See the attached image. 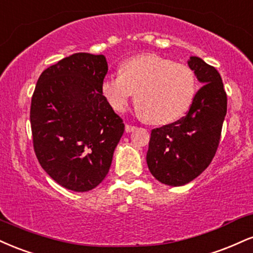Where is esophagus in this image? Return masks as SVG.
I'll list each match as a JSON object with an SVG mask.
<instances>
[{
	"label": "esophagus",
	"instance_id": "34e87169",
	"mask_svg": "<svg viewBox=\"0 0 253 253\" xmlns=\"http://www.w3.org/2000/svg\"><path fill=\"white\" fill-rule=\"evenodd\" d=\"M135 129H136V126H129V124H126V132H131Z\"/></svg>",
	"mask_w": 253,
	"mask_h": 253
}]
</instances>
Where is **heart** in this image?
<instances>
[{
  "label": "heart",
  "instance_id": "b5f03b06",
  "mask_svg": "<svg viewBox=\"0 0 253 253\" xmlns=\"http://www.w3.org/2000/svg\"><path fill=\"white\" fill-rule=\"evenodd\" d=\"M112 109L123 112L136 92L138 114L155 126H167L186 115L198 90L194 71L154 53L122 62L120 76H108L100 84Z\"/></svg>",
  "mask_w": 253,
  "mask_h": 253
}]
</instances>
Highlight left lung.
<instances>
[{
	"instance_id": "1",
	"label": "left lung",
	"mask_w": 253,
	"mask_h": 253,
	"mask_svg": "<svg viewBox=\"0 0 253 253\" xmlns=\"http://www.w3.org/2000/svg\"><path fill=\"white\" fill-rule=\"evenodd\" d=\"M188 66L203 84L185 117L151 130L147 163L156 180L183 186L210 166L218 149L227 111V96L220 74L198 56Z\"/></svg>"
}]
</instances>
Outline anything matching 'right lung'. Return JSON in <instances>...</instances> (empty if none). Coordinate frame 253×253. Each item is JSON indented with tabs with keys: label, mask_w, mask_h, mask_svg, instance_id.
<instances>
[{
	"label": "right lung",
	"mask_w": 253,
	"mask_h": 253,
	"mask_svg": "<svg viewBox=\"0 0 253 253\" xmlns=\"http://www.w3.org/2000/svg\"><path fill=\"white\" fill-rule=\"evenodd\" d=\"M105 56L76 53L39 77L31 105L38 161L56 183L87 192L105 179L124 132L122 118L103 96Z\"/></svg>",
	"instance_id": "right-lung-1"
}]
</instances>
